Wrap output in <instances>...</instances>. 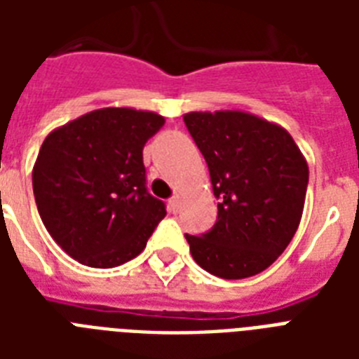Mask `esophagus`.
I'll return each mask as SVG.
<instances>
[{
	"label": "esophagus",
	"mask_w": 359,
	"mask_h": 359,
	"mask_svg": "<svg viewBox=\"0 0 359 359\" xmlns=\"http://www.w3.org/2000/svg\"><path fill=\"white\" fill-rule=\"evenodd\" d=\"M169 210L173 214L179 212V197H171V199H169Z\"/></svg>",
	"instance_id": "esophagus-1"
}]
</instances>
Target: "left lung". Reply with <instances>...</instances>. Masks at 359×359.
<instances>
[{"instance_id": "8db88e82", "label": "left lung", "mask_w": 359, "mask_h": 359, "mask_svg": "<svg viewBox=\"0 0 359 359\" xmlns=\"http://www.w3.org/2000/svg\"><path fill=\"white\" fill-rule=\"evenodd\" d=\"M184 123L207 160L218 219L186 235L194 261L222 279L266 270L300 225L309 168L292 135L240 109L190 111Z\"/></svg>"}]
</instances>
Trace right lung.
Returning a JSON list of instances; mask_svg holds the SVG:
<instances>
[{
	"mask_svg": "<svg viewBox=\"0 0 359 359\" xmlns=\"http://www.w3.org/2000/svg\"><path fill=\"white\" fill-rule=\"evenodd\" d=\"M165 119L102 108L52 130L33 165V194L52 238L81 264L114 268L145 250L165 207L145 188L143 147Z\"/></svg>",
	"mask_w": 359,
	"mask_h": 359,
	"instance_id": "add662e5",
	"label": "right lung"
}]
</instances>
